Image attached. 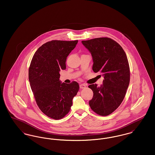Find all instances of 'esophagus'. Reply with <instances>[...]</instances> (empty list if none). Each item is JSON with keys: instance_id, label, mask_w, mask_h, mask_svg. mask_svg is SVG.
<instances>
[{"instance_id": "esophagus-1", "label": "esophagus", "mask_w": 155, "mask_h": 155, "mask_svg": "<svg viewBox=\"0 0 155 155\" xmlns=\"http://www.w3.org/2000/svg\"><path fill=\"white\" fill-rule=\"evenodd\" d=\"M86 87H87V85L84 84H82L80 85V87L81 89H84L85 88H86Z\"/></svg>"}]
</instances>
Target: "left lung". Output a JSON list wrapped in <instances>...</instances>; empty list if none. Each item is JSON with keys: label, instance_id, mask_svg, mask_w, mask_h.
Listing matches in <instances>:
<instances>
[{"label": "left lung", "instance_id": "1", "mask_svg": "<svg viewBox=\"0 0 155 155\" xmlns=\"http://www.w3.org/2000/svg\"><path fill=\"white\" fill-rule=\"evenodd\" d=\"M82 44L91 53L92 70L102 74L103 84L88 87L94 92L89 104L96 114L106 116L123 102L130 80V67L122 47L109 38H97L82 41Z\"/></svg>", "mask_w": 155, "mask_h": 155}]
</instances>
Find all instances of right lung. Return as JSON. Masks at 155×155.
I'll return each mask as SVG.
<instances>
[{
	"instance_id": "right-lung-1",
	"label": "right lung",
	"mask_w": 155,
	"mask_h": 155,
	"mask_svg": "<svg viewBox=\"0 0 155 155\" xmlns=\"http://www.w3.org/2000/svg\"><path fill=\"white\" fill-rule=\"evenodd\" d=\"M78 40H54L38 48L31 62L28 77L37 105L45 115L54 120L63 118L70 110L79 84L60 80V71L66 68V59Z\"/></svg>"
}]
</instances>
